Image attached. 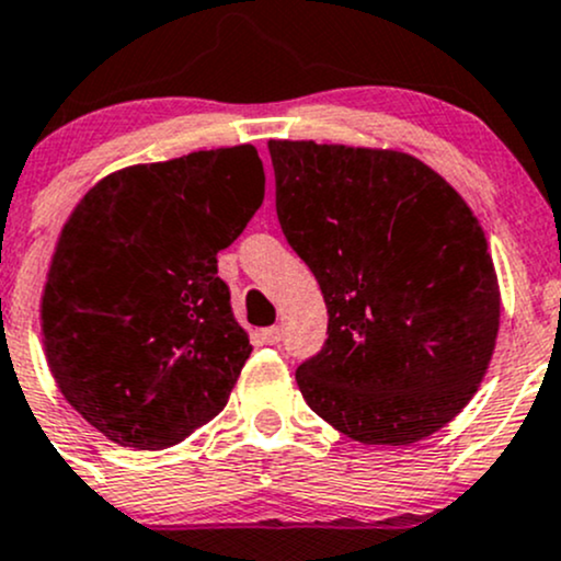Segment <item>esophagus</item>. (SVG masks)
Listing matches in <instances>:
<instances>
[{"mask_svg": "<svg viewBox=\"0 0 561 561\" xmlns=\"http://www.w3.org/2000/svg\"><path fill=\"white\" fill-rule=\"evenodd\" d=\"M279 328H266V330H261V341L263 343H268V346H276V343H279Z\"/></svg>", "mask_w": 561, "mask_h": 561, "instance_id": "obj_1", "label": "esophagus"}]
</instances>
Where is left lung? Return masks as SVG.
<instances>
[{
	"instance_id": "1",
	"label": "left lung",
	"mask_w": 561,
	"mask_h": 561,
	"mask_svg": "<svg viewBox=\"0 0 561 561\" xmlns=\"http://www.w3.org/2000/svg\"><path fill=\"white\" fill-rule=\"evenodd\" d=\"M276 215L328 304V341L295 370L309 408L362 445H412L482 383L501 290L482 226L402 151L268 140Z\"/></svg>"
}]
</instances>
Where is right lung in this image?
Returning <instances> with one entry per match:
<instances>
[{
    "label": "right lung",
    "mask_w": 561,
    "mask_h": 561,
    "mask_svg": "<svg viewBox=\"0 0 561 561\" xmlns=\"http://www.w3.org/2000/svg\"><path fill=\"white\" fill-rule=\"evenodd\" d=\"M255 146L103 178L55 248L42 335L66 402L111 442L164 450L213 421L250 356L218 276L257 207Z\"/></svg>",
    "instance_id": "obj_1"
}]
</instances>
